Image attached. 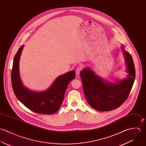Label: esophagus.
<instances>
[{
  "label": "esophagus",
  "instance_id": "34e87169",
  "mask_svg": "<svg viewBox=\"0 0 146 146\" xmlns=\"http://www.w3.org/2000/svg\"><path fill=\"white\" fill-rule=\"evenodd\" d=\"M82 70V68L81 66H78L76 67V70H75V72L77 75H79L80 72H81V71Z\"/></svg>",
  "mask_w": 146,
  "mask_h": 146
}]
</instances>
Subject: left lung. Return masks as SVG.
<instances>
[{
    "mask_svg": "<svg viewBox=\"0 0 146 146\" xmlns=\"http://www.w3.org/2000/svg\"><path fill=\"white\" fill-rule=\"evenodd\" d=\"M125 57L127 78L115 84L103 81L90 68L80 72L85 96L89 104L99 111H110L119 107L127 98L132 89L135 70L130 54L123 49Z\"/></svg>",
    "mask_w": 146,
    "mask_h": 146,
    "instance_id": "obj_1",
    "label": "left lung"
}]
</instances>
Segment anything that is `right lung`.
Masks as SVG:
<instances>
[{"label": "right lung", "mask_w": 146, "mask_h": 146, "mask_svg": "<svg viewBox=\"0 0 146 146\" xmlns=\"http://www.w3.org/2000/svg\"><path fill=\"white\" fill-rule=\"evenodd\" d=\"M24 45L16 52L11 72L12 86L15 96L27 108L39 114H52L59 109L64 93L70 81L75 78L73 70L59 76L49 89L42 92H35L24 87L19 74V60Z\"/></svg>", "instance_id": "1"}]
</instances>
